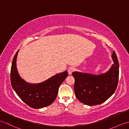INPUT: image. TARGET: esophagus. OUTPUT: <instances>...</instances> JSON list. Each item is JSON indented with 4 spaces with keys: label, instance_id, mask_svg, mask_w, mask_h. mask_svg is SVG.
<instances>
[{
    "label": "esophagus",
    "instance_id": "esophagus-1",
    "mask_svg": "<svg viewBox=\"0 0 129 129\" xmlns=\"http://www.w3.org/2000/svg\"><path fill=\"white\" fill-rule=\"evenodd\" d=\"M75 70L74 68L73 67H70L69 68V69L68 70V74H69V75H71L72 74V73L74 72V71Z\"/></svg>",
    "mask_w": 129,
    "mask_h": 129
}]
</instances>
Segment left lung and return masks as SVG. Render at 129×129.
I'll list each match as a JSON object with an SVG mask.
<instances>
[{"instance_id":"left-lung-1","label":"left lung","mask_w":129,"mask_h":129,"mask_svg":"<svg viewBox=\"0 0 129 129\" xmlns=\"http://www.w3.org/2000/svg\"><path fill=\"white\" fill-rule=\"evenodd\" d=\"M114 64L108 72L99 75L74 72V91L76 98L85 105L101 104L113 95L119 80V65L115 52L111 55Z\"/></svg>"}]
</instances>
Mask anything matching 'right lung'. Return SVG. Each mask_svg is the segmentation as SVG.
Instances as JSON below:
<instances>
[{
	"mask_svg": "<svg viewBox=\"0 0 129 129\" xmlns=\"http://www.w3.org/2000/svg\"><path fill=\"white\" fill-rule=\"evenodd\" d=\"M19 50L14 57L10 72L11 84L14 90L23 102L34 109L50 105L55 99L60 85L68 75L66 70L38 84H31L20 77L16 68Z\"/></svg>",
	"mask_w": 129,
	"mask_h": 129,
	"instance_id": "add662e5",
	"label": "right lung"
}]
</instances>
